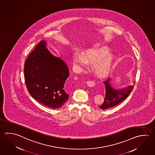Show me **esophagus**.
<instances>
[{"instance_id":"34e87169","label":"esophagus","mask_w":155,"mask_h":155,"mask_svg":"<svg viewBox=\"0 0 155 155\" xmlns=\"http://www.w3.org/2000/svg\"><path fill=\"white\" fill-rule=\"evenodd\" d=\"M86 84H87L88 86H89V87H93L95 85V83L93 81H88L86 82Z\"/></svg>"}]
</instances>
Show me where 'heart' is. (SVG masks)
Returning a JSON list of instances; mask_svg holds the SVG:
<instances>
[{
    "mask_svg": "<svg viewBox=\"0 0 155 155\" xmlns=\"http://www.w3.org/2000/svg\"><path fill=\"white\" fill-rule=\"evenodd\" d=\"M109 51V48L106 46L88 48L81 55H74V65L78 71H81L87 68L88 64H93V72L96 76L106 78L113 71L114 63V57Z\"/></svg>",
    "mask_w": 155,
    "mask_h": 155,
    "instance_id": "obj_1",
    "label": "heart"
}]
</instances>
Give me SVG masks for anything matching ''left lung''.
Returning a JSON list of instances; mask_svg holds the SVG:
<instances>
[{
	"mask_svg": "<svg viewBox=\"0 0 155 155\" xmlns=\"http://www.w3.org/2000/svg\"><path fill=\"white\" fill-rule=\"evenodd\" d=\"M105 87V95L103 103L99 107L107 109L114 107L127 98L131 93L134 85L128 86L121 89H115L111 84V79H107L103 82ZM135 84V82L134 84Z\"/></svg>",
	"mask_w": 155,
	"mask_h": 155,
	"instance_id": "1",
	"label": "left lung"
}]
</instances>
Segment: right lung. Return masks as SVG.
<instances>
[{"mask_svg": "<svg viewBox=\"0 0 155 155\" xmlns=\"http://www.w3.org/2000/svg\"><path fill=\"white\" fill-rule=\"evenodd\" d=\"M25 79L31 97L51 108H59L69 98L65 82L69 76L66 63L55 56L42 40L25 61Z\"/></svg>", "mask_w": 155, "mask_h": 155, "instance_id": "add662e5", "label": "right lung"}]
</instances>
